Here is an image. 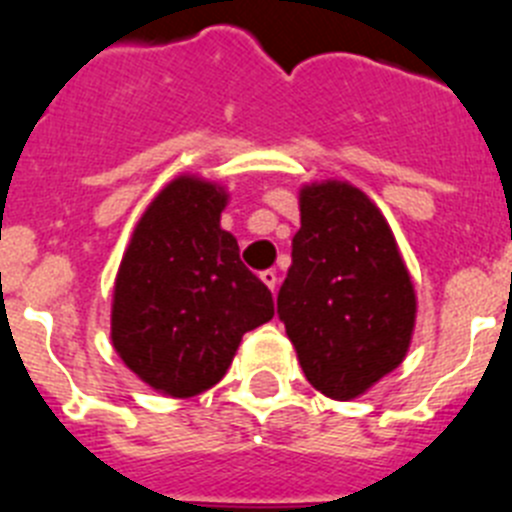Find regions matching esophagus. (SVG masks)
Returning <instances> with one entry per match:
<instances>
[{
	"mask_svg": "<svg viewBox=\"0 0 512 512\" xmlns=\"http://www.w3.org/2000/svg\"><path fill=\"white\" fill-rule=\"evenodd\" d=\"M260 278H262V283L270 288V291H275V286H278V273H275V270H262Z\"/></svg>",
	"mask_w": 512,
	"mask_h": 512,
	"instance_id": "34e87169",
	"label": "esophagus"
}]
</instances>
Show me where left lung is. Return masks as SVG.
I'll return each instance as SVG.
<instances>
[{"label": "left lung", "instance_id": "left-lung-1", "mask_svg": "<svg viewBox=\"0 0 512 512\" xmlns=\"http://www.w3.org/2000/svg\"><path fill=\"white\" fill-rule=\"evenodd\" d=\"M278 317L309 384L332 399L358 397L402 363L415 291L389 224L353 185L301 190Z\"/></svg>", "mask_w": 512, "mask_h": 512}]
</instances>
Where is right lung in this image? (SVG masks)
I'll use <instances>...</instances> for the list:
<instances>
[{
  "label": "right lung",
  "instance_id": "right-lung-1",
  "mask_svg": "<svg viewBox=\"0 0 512 512\" xmlns=\"http://www.w3.org/2000/svg\"><path fill=\"white\" fill-rule=\"evenodd\" d=\"M224 206L216 185L177 177L141 216L115 278V350L170 397L211 389L244 332L275 314L273 293L219 226Z\"/></svg>",
  "mask_w": 512,
  "mask_h": 512
}]
</instances>
